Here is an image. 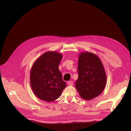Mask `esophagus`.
<instances>
[{"label":"esophagus","mask_w":131,"mask_h":131,"mask_svg":"<svg viewBox=\"0 0 131 131\" xmlns=\"http://www.w3.org/2000/svg\"><path fill=\"white\" fill-rule=\"evenodd\" d=\"M67 83H68V84L69 85H73V81H68Z\"/></svg>","instance_id":"34e87169"}]
</instances>
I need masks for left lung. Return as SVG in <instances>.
I'll return each mask as SVG.
<instances>
[{
	"instance_id": "1",
	"label": "left lung",
	"mask_w": 131,
	"mask_h": 131,
	"mask_svg": "<svg viewBox=\"0 0 131 131\" xmlns=\"http://www.w3.org/2000/svg\"><path fill=\"white\" fill-rule=\"evenodd\" d=\"M78 80L75 87L81 97L91 100L104 91L106 83V74L99 57L91 52H82L78 61Z\"/></svg>"
}]
</instances>
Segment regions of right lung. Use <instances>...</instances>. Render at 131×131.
Instances as JSON below:
<instances>
[{"label":"right lung","mask_w":131,"mask_h":131,"mask_svg":"<svg viewBox=\"0 0 131 131\" xmlns=\"http://www.w3.org/2000/svg\"><path fill=\"white\" fill-rule=\"evenodd\" d=\"M62 57L57 52H47L33 64L30 83L34 93L40 99L53 101L60 97L66 86L58 68Z\"/></svg>","instance_id":"1"}]
</instances>
